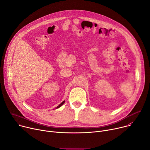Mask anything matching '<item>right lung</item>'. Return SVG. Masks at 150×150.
Here are the masks:
<instances>
[{
  "mask_svg": "<svg viewBox=\"0 0 150 150\" xmlns=\"http://www.w3.org/2000/svg\"><path fill=\"white\" fill-rule=\"evenodd\" d=\"M65 103V101H62V103H60V104H59V105H58V106H57V108H56V109H57V108H60V106H62V105H63V103Z\"/></svg>",
  "mask_w": 150,
  "mask_h": 150,
  "instance_id": "right-lung-1",
  "label": "right lung"
}]
</instances>
